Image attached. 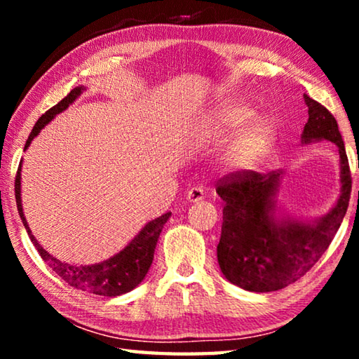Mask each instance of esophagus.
<instances>
[{"label": "esophagus", "instance_id": "obj_1", "mask_svg": "<svg viewBox=\"0 0 359 359\" xmlns=\"http://www.w3.org/2000/svg\"><path fill=\"white\" fill-rule=\"evenodd\" d=\"M185 199L188 203H198V201H203L204 199V190L199 187H193L190 190L187 191L185 194Z\"/></svg>", "mask_w": 359, "mask_h": 359}]
</instances>
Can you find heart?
I'll list each match as a JSON object with an SVG mask.
<instances>
[{
	"mask_svg": "<svg viewBox=\"0 0 359 359\" xmlns=\"http://www.w3.org/2000/svg\"><path fill=\"white\" fill-rule=\"evenodd\" d=\"M253 109L241 101H224L203 121L199 139L204 144L229 142L220 158L229 172H248L269 155L276 144V128L267 118L253 116Z\"/></svg>",
	"mask_w": 359,
	"mask_h": 359,
	"instance_id": "obj_1",
	"label": "heart"
}]
</instances>
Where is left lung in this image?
Instances as JSON below:
<instances>
[{
    "label": "left lung",
    "instance_id": "8db88e82",
    "mask_svg": "<svg viewBox=\"0 0 359 359\" xmlns=\"http://www.w3.org/2000/svg\"><path fill=\"white\" fill-rule=\"evenodd\" d=\"M309 120L301 144L327 141L339 149L340 193L330 212L311 220L287 214L277 204L283 172H244L217 187L223 199L217 258L223 276L247 291L267 293L294 283L321 258L347 214L351 177L339 126L325 106L304 95Z\"/></svg>",
    "mask_w": 359,
    "mask_h": 359
}]
</instances>
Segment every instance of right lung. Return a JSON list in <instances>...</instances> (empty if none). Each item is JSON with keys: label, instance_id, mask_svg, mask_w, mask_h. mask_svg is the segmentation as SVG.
<instances>
[{"label": "right lung", "instance_id": "add662e5", "mask_svg": "<svg viewBox=\"0 0 359 359\" xmlns=\"http://www.w3.org/2000/svg\"><path fill=\"white\" fill-rule=\"evenodd\" d=\"M87 87L83 85H79V87L72 88L68 93V96L58 102V104L53 106L52 109L42 115V117L36 121L33 131L29 133L28 141L25 144V150L29 147L33 139L39 135L41 130L44 128L46 125L50 123V121L57 117L58 114L66 111L72 102H74L79 96H81ZM23 161V160H22ZM22 161L19 165V171L15 175V201H17V209H19V215L22 218L23 226H25L27 233L32 239L33 245L36 250L39 252L41 258L46 261L47 266L55 272L58 277H62L63 280L74 287L77 290L88 291V293L100 294V296H107V297H115L120 294L128 293V291L135 290L139 283H141L151 266V261H154V253L158 238H160V233L163 231L166 222L171 217V212H166L161 217L155 218V220H150L149 223L144 224V228L139 231V233L133 238L128 244H126L118 253H115L114 257L107 258L101 263L95 264H68L63 263V261L57 259L52 257L50 253L41 247V244L32 233V229L28 226V222L23 214V205H22Z\"/></svg>", "mask_w": 359, "mask_h": 359}]
</instances>
